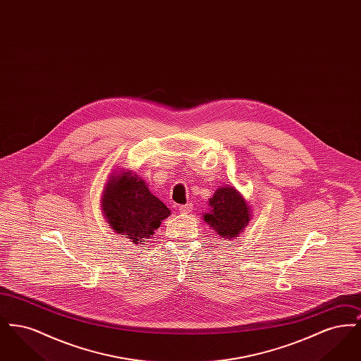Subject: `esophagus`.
<instances>
[{
    "mask_svg": "<svg viewBox=\"0 0 361 361\" xmlns=\"http://www.w3.org/2000/svg\"><path fill=\"white\" fill-rule=\"evenodd\" d=\"M178 209H180L181 214H189V212H192V209H193V204H192V203H187V204H184V206L178 207Z\"/></svg>",
    "mask_w": 361,
    "mask_h": 361,
    "instance_id": "esophagus-1",
    "label": "esophagus"
}]
</instances>
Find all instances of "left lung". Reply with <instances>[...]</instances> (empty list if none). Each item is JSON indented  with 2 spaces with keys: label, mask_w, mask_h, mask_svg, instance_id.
<instances>
[{
  "label": "left lung",
  "mask_w": 361,
  "mask_h": 361,
  "mask_svg": "<svg viewBox=\"0 0 361 361\" xmlns=\"http://www.w3.org/2000/svg\"><path fill=\"white\" fill-rule=\"evenodd\" d=\"M203 219L226 240H235L252 219V209L240 192L231 185L218 187L208 200Z\"/></svg>",
  "instance_id": "1"
}]
</instances>
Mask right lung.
Returning <instances> with one entry per match:
<instances>
[{"label":"right lung","instance_id":"right-lung-1","mask_svg":"<svg viewBox=\"0 0 361 361\" xmlns=\"http://www.w3.org/2000/svg\"><path fill=\"white\" fill-rule=\"evenodd\" d=\"M104 218L111 228L135 245L152 240L171 209L154 196L133 171L115 168L102 193Z\"/></svg>","mask_w":361,"mask_h":361}]
</instances>
